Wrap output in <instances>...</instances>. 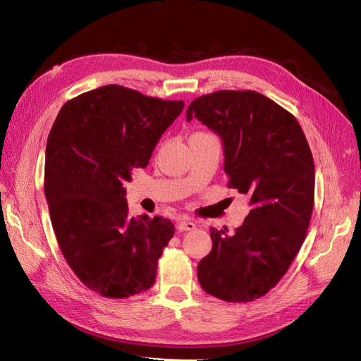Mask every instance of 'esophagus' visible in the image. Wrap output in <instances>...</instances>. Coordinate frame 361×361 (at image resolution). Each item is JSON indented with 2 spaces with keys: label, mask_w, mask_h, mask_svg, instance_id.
<instances>
[{
  "label": "esophagus",
  "mask_w": 361,
  "mask_h": 361,
  "mask_svg": "<svg viewBox=\"0 0 361 361\" xmlns=\"http://www.w3.org/2000/svg\"><path fill=\"white\" fill-rule=\"evenodd\" d=\"M197 227L195 226V223H192V221H190V220H180L179 223H178V231H194V228Z\"/></svg>",
  "instance_id": "34e87169"
}]
</instances>
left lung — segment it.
Returning <instances> with one entry per match:
<instances>
[{
	"label": "left lung",
	"mask_w": 361,
	"mask_h": 361,
	"mask_svg": "<svg viewBox=\"0 0 361 361\" xmlns=\"http://www.w3.org/2000/svg\"><path fill=\"white\" fill-rule=\"evenodd\" d=\"M192 118L221 138L228 187L250 199L235 233L211 228L199 283L220 300L253 301L277 285L304 243L314 200L312 152L297 118L253 90L200 96L187 110Z\"/></svg>",
	"instance_id": "8db88e82"
}]
</instances>
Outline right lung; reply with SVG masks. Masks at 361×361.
<instances>
[{
	"label": "right lung",
	"instance_id": "1",
	"mask_svg": "<svg viewBox=\"0 0 361 361\" xmlns=\"http://www.w3.org/2000/svg\"><path fill=\"white\" fill-rule=\"evenodd\" d=\"M183 101L110 84L63 105L48 137L45 197L54 233L84 285L108 298L154 286L174 233L167 218L129 216L123 182L145 169Z\"/></svg>",
	"mask_w": 361,
	"mask_h": 361
}]
</instances>
